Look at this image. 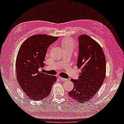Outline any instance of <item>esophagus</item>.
<instances>
[{
	"mask_svg": "<svg viewBox=\"0 0 124 124\" xmlns=\"http://www.w3.org/2000/svg\"><path fill=\"white\" fill-rule=\"evenodd\" d=\"M59 79L60 80H61V81H65L67 80V79H65V78H62V77H59Z\"/></svg>",
	"mask_w": 124,
	"mask_h": 124,
	"instance_id": "1",
	"label": "esophagus"
}]
</instances>
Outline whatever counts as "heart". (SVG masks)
<instances>
[{"label":"heart","instance_id":"b5f03b06","mask_svg":"<svg viewBox=\"0 0 124 124\" xmlns=\"http://www.w3.org/2000/svg\"><path fill=\"white\" fill-rule=\"evenodd\" d=\"M61 44L64 50L73 49V47H74V42L70 38H65L63 39Z\"/></svg>","mask_w":124,"mask_h":124}]
</instances>
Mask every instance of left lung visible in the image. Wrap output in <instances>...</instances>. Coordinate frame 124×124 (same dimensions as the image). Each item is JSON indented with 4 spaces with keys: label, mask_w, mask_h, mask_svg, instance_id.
Listing matches in <instances>:
<instances>
[{
    "label": "left lung",
    "mask_w": 124,
    "mask_h": 124,
    "mask_svg": "<svg viewBox=\"0 0 124 124\" xmlns=\"http://www.w3.org/2000/svg\"><path fill=\"white\" fill-rule=\"evenodd\" d=\"M79 53L78 69H81L78 80L71 79L74 87L68 93L76 101L87 102L97 93L106 76V59L100 45L86 34L78 37Z\"/></svg>",
    "instance_id": "left-lung-1"
}]
</instances>
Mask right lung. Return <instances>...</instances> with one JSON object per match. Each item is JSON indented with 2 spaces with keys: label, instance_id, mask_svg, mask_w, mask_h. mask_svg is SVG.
<instances>
[{
  "label": "right lung",
  "instance_id": "1",
  "mask_svg": "<svg viewBox=\"0 0 124 124\" xmlns=\"http://www.w3.org/2000/svg\"><path fill=\"white\" fill-rule=\"evenodd\" d=\"M58 39V37L45 34L31 36L22 43L18 52L17 80L22 90L32 100L38 101L45 99L57 81L56 76L39 70L44 66L48 47Z\"/></svg>",
  "mask_w": 124,
  "mask_h": 124
}]
</instances>
